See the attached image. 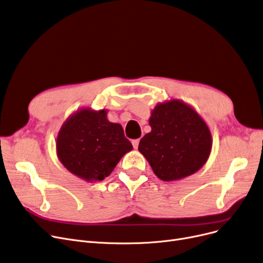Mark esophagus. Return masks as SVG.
<instances>
[{"mask_svg":"<svg viewBox=\"0 0 263 263\" xmlns=\"http://www.w3.org/2000/svg\"><path fill=\"white\" fill-rule=\"evenodd\" d=\"M139 141H140V139H135V140H133V141H132L134 148H138V145H139Z\"/></svg>","mask_w":263,"mask_h":263,"instance_id":"esophagus-1","label":"esophagus"}]
</instances>
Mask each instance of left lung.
<instances>
[{
	"mask_svg": "<svg viewBox=\"0 0 263 263\" xmlns=\"http://www.w3.org/2000/svg\"><path fill=\"white\" fill-rule=\"evenodd\" d=\"M148 123L152 130L140 140L138 149L157 178L178 181L203 167L212 149V135L192 106L180 99L159 103Z\"/></svg>",
	"mask_w": 263,
	"mask_h": 263,
	"instance_id": "8db88e82",
	"label": "left lung"
}]
</instances>
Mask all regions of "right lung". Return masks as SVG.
Listing matches in <instances>:
<instances>
[{"instance_id":"add662e5","label":"right lung","mask_w":263,"mask_h":263,"mask_svg":"<svg viewBox=\"0 0 263 263\" xmlns=\"http://www.w3.org/2000/svg\"><path fill=\"white\" fill-rule=\"evenodd\" d=\"M108 110L81 108L63 123L57 137V155L69 172L86 181H103L121 158L133 149L119 123Z\"/></svg>"}]
</instances>
